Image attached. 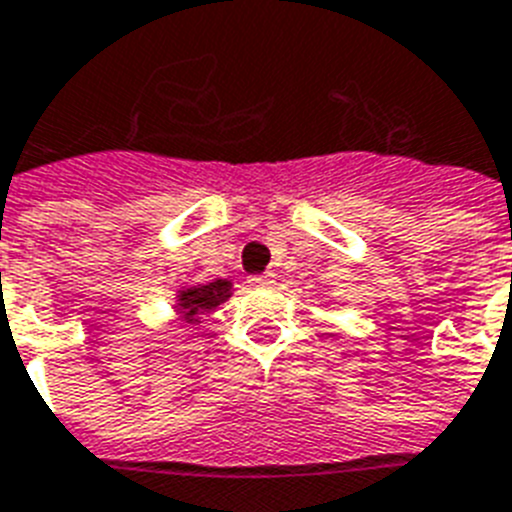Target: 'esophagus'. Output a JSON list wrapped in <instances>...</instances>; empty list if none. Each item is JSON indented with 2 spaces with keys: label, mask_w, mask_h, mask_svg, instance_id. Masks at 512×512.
<instances>
[{
  "label": "esophagus",
  "mask_w": 512,
  "mask_h": 512,
  "mask_svg": "<svg viewBox=\"0 0 512 512\" xmlns=\"http://www.w3.org/2000/svg\"><path fill=\"white\" fill-rule=\"evenodd\" d=\"M248 282H251L253 287H272L274 285V274H269V272H266V274H253V277Z\"/></svg>",
  "instance_id": "esophagus-1"
}]
</instances>
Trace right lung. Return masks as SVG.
I'll use <instances>...</instances> for the list:
<instances>
[{
	"instance_id": "add662e5",
	"label": "right lung",
	"mask_w": 512,
	"mask_h": 512,
	"mask_svg": "<svg viewBox=\"0 0 512 512\" xmlns=\"http://www.w3.org/2000/svg\"><path fill=\"white\" fill-rule=\"evenodd\" d=\"M227 298H230V282L217 280L209 282V285L204 287H193V290L183 293V298H180L183 303H180V306H183V314L188 316V319H193L196 314H204V311L219 306V303L227 301Z\"/></svg>"
}]
</instances>
